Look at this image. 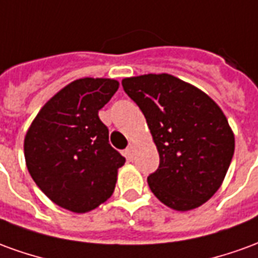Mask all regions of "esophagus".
<instances>
[{
  "label": "esophagus",
  "instance_id": "1",
  "mask_svg": "<svg viewBox=\"0 0 258 258\" xmlns=\"http://www.w3.org/2000/svg\"><path fill=\"white\" fill-rule=\"evenodd\" d=\"M134 151H135V146L133 145V144H130L124 153H125V156L128 157V159H133V156H134Z\"/></svg>",
  "mask_w": 258,
  "mask_h": 258
}]
</instances>
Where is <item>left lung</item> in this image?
<instances>
[{"label": "left lung", "mask_w": 258, "mask_h": 258, "mask_svg": "<svg viewBox=\"0 0 258 258\" xmlns=\"http://www.w3.org/2000/svg\"><path fill=\"white\" fill-rule=\"evenodd\" d=\"M140 106L160 163L149 188L170 209L199 207L221 186L235 137L220 106L203 91L171 74H144L121 81Z\"/></svg>", "instance_id": "8db88e82"}]
</instances>
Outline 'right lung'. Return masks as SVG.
<instances>
[{
  "mask_svg": "<svg viewBox=\"0 0 258 258\" xmlns=\"http://www.w3.org/2000/svg\"><path fill=\"white\" fill-rule=\"evenodd\" d=\"M118 88L112 79L76 80L41 107L25 137L27 170L55 205L73 213L112 196L124 159L98 112Z\"/></svg>",
  "mask_w": 258,
  "mask_h": 258,
  "instance_id": "add662e5",
  "label": "right lung"
}]
</instances>
